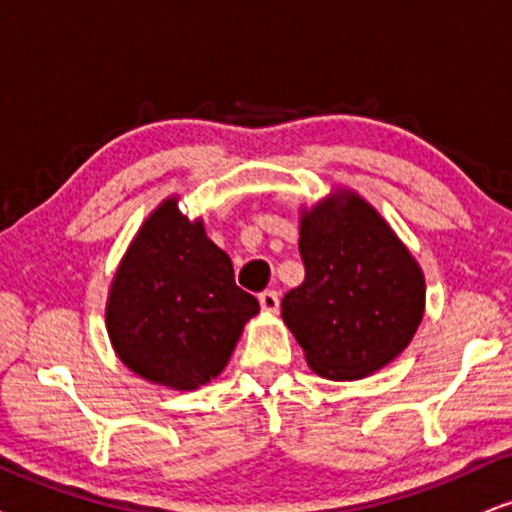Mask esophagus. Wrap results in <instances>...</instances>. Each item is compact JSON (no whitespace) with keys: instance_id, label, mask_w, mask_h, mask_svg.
<instances>
[{"instance_id":"esophagus-1","label":"esophagus","mask_w":512,"mask_h":512,"mask_svg":"<svg viewBox=\"0 0 512 512\" xmlns=\"http://www.w3.org/2000/svg\"><path fill=\"white\" fill-rule=\"evenodd\" d=\"M278 304H281V300H278L276 290H264V293H260V307H262V312L276 314V312H278Z\"/></svg>"}]
</instances>
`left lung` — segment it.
Listing matches in <instances>:
<instances>
[{
	"instance_id": "1",
	"label": "left lung",
	"mask_w": 512,
	"mask_h": 512,
	"mask_svg": "<svg viewBox=\"0 0 512 512\" xmlns=\"http://www.w3.org/2000/svg\"><path fill=\"white\" fill-rule=\"evenodd\" d=\"M304 281L281 316L314 373L366 378L399 357L425 312V278L390 224L340 189L302 210Z\"/></svg>"
}]
</instances>
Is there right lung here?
I'll return each instance as SVG.
<instances>
[{
    "label": "right lung",
    "mask_w": 512,
    "mask_h": 512,
    "mask_svg": "<svg viewBox=\"0 0 512 512\" xmlns=\"http://www.w3.org/2000/svg\"><path fill=\"white\" fill-rule=\"evenodd\" d=\"M260 302L234 281V264L200 219L167 198L129 243L106 304L122 364L172 390H198L224 371Z\"/></svg>",
    "instance_id": "right-lung-1"
}]
</instances>
